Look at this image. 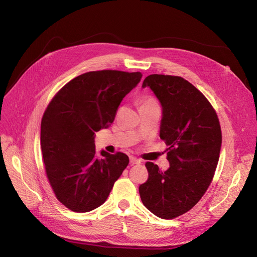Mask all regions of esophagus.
Listing matches in <instances>:
<instances>
[{"instance_id":"obj_1","label":"esophagus","mask_w":257,"mask_h":257,"mask_svg":"<svg viewBox=\"0 0 257 257\" xmlns=\"http://www.w3.org/2000/svg\"><path fill=\"white\" fill-rule=\"evenodd\" d=\"M130 163H131L132 165H134V164H141L142 161H141V160H138L137 158H134V157H130Z\"/></svg>"}]
</instances>
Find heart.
Returning <instances> with one entry per match:
<instances>
[{
	"instance_id": "b5f03b06",
	"label": "heart",
	"mask_w": 257,
	"mask_h": 257,
	"mask_svg": "<svg viewBox=\"0 0 257 257\" xmlns=\"http://www.w3.org/2000/svg\"><path fill=\"white\" fill-rule=\"evenodd\" d=\"M149 105H158L157 100L152 97H145L142 100V106H149Z\"/></svg>"
}]
</instances>
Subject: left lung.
I'll use <instances>...</instances> for the list:
<instances>
[{
  "instance_id": "8db88e82",
  "label": "left lung",
  "mask_w": 257,
  "mask_h": 257,
  "mask_svg": "<svg viewBox=\"0 0 257 257\" xmlns=\"http://www.w3.org/2000/svg\"><path fill=\"white\" fill-rule=\"evenodd\" d=\"M149 87L162 106L160 137L168 146L169 168L147 162L148 180L139 186L143 204L162 219L188 212L209 188L219 162L222 133L213 107L182 77L150 75Z\"/></svg>"
}]
</instances>
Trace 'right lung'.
Returning a JSON list of instances; mask_svg holds the SVG:
<instances>
[{
    "label": "right lung",
    "mask_w": 257,
    "mask_h": 257,
    "mask_svg": "<svg viewBox=\"0 0 257 257\" xmlns=\"http://www.w3.org/2000/svg\"><path fill=\"white\" fill-rule=\"evenodd\" d=\"M142 73L97 71L67 82L49 103L41 125L46 174L59 201L74 212L103 205L128 165L122 152L95 151V132L109 127Z\"/></svg>",
    "instance_id": "right-lung-1"
}]
</instances>
